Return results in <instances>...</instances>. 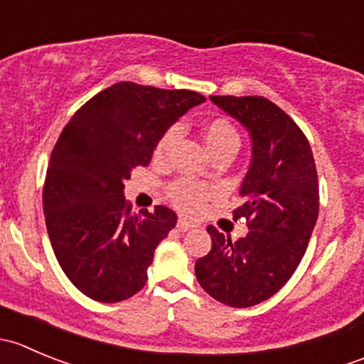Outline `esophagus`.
<instances>
[{"mask_svg": "<svg viewBox=\"0 0 364 364\" xmlns=\"http://www.w3.org/2000/svg\"><path fill=\"white\" fill-rule=\"evenodd\" d=\"M176 227H178V229L181 230V232H186V230L193 229V227H196V223L188 222V220H186V218H178V223H176Z\"/></svg>", "mask_w": 364, "mask_h": 364, "instance_id": "34e87169", "label": "esophagus"}]
</instances>
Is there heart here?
Wrapping results in <instances>:
<instances>
[{"label": "heart", "instance_id": "obj_1", "mask_svg": "<svg viewBox=\"0 0 364 364\" xmlns=\"http://www.w3.org/2000/svg\"><path fill=\"white\" fill-rule=\"evenodd\" d=\"M179 137V128L171 127L160 135V139L155 144V160L164 161L171 155V149L174 142ZM204 139L208 144L209 151L215 156L223 155V153H234L240 149L241 139L237 128L230 123L227 117H213L204 124ZM216 196V188L211 185H204V183L193 181V179L179 178L172 181L167 186V199L179 211L186 213V215H196L205 208V204Z\"/></svg>", "mask_w": 364, "mask_h": 364}]
</instances>
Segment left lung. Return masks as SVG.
Instances as JSON below:
<instances>
[{"mask_svg": "<svg viewBox=\"0 0 364 364\" xmlns=\"http://www.w3.org/2000/svg\"><path fill=\"white\" fill-rule=\"evenodd\" d=\"M250 130L253 156L232 211L248 232L237 241L208 227L211 250L196 262L200 287L247 308L277 294L299 266L318 216V179L310 142L296 121L264 97H211Z\"/></svg>", "mask_w": 364, "mask_h": 364, "instance_id": "obj_1", "label": "left lung"}]
</instances>
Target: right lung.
<instances>
[{
	"instance_id": "1",
	"label": "right lung",
	"mask_w": 364,
	"mask_h": 364,
	"mask_svg": "<svg viewBox=\"0 0 364 364\" xmlns=\"http://www.w3.org/2000/svg\"><path fill=\"white\" fill-rule=\"evenodd\" d=\"M203 100L196 91L117 82L70 117L50 153L42 199L54 255L84 296L117 303L146 285L155 248L178 216L165 205L132 213L123 181Z\"/></svg>"
}]
</instances>
